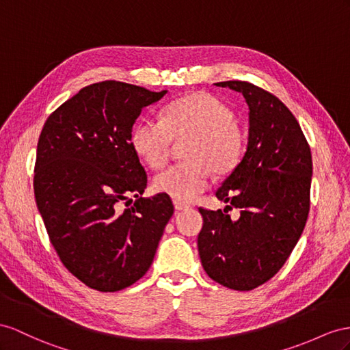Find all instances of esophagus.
<instances>
[{
	"instance_id": "esophagus-1",
	"label": "esophagus",
	"mask_w": 350,
	"mask_h": 350,
	"mask_svg": "<svg viewBox=\"0 0 350 350\" xmlns=\"http://www.w3.org/2000/svg\"><path fill=\"white\" fill-rule=\"evenodd\" d=\"M173 204H174V208H176V210H178V211L189 208V205L185 204V202H180V201H176V200H174V201H173Z\"/></svg>"
}]
</instances>
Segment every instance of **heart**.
Listing matches in <instances>:
<instances>
[{
	"label": "heart",
	"mask_w": 350,
	"mask_h": 350,
	"mask_svg": "<svg viewBox=\"0 0 350 350\" xmlns=\"http://www.w3.org/2000/svg\"><path fill=\"white\" fill-rule=\"evenodd\" d=\"M234 120V113L217 97L192 93L167 105L161 120L142 118L133 129L131 146L149 167L161 168L173 139L192 134L186 148L191 161L168 167L154 182L159 193L189 202L208 186L211 170L228 174L239 163L244 137Z\"/></svg>",
	"instance_id": "obj_1"
}]
</instances>
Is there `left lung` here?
<instances>
[{
	"mask_svg": "<svg viewBox=\"0 0 350 350\" xmlns=\"http://www.w3.org/2000/svg\"><path fill=\"white\" fill-rule=\"evenodd\" d=\"M216 85L244 96L248 142L243 159L216 191L220 201L239 208V217L200 208L198 252L211 280L250 291L280 271L306 225L312 155L297 120L280 98L244 81Z\"/></svg>",
	"mask_w": 350,
	"mask_h": 350,
	"instance_id": "1",
	"label": "left lung"
}]
</instances>
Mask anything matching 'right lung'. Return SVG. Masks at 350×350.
<instances>
[{"label":"right lung","instance_id":"right-lung-1","mask_svg":"<svg viewBox=\"0 0 350 350\" xmlns=\"http://www.w3.org/2000/svg\"><path fill=\"white\" fill-rule=\"evenodd\" d=\"M165 94L96 83L57 107L42 127L35 201L62 263L90 288L112 293L139 281L173 216L170 196H140L148 177L131 146L140 112ZM131 194L137 201L122 209Z\"/></svg>","mask_w":350,"mask_h":350}]
</instances>
